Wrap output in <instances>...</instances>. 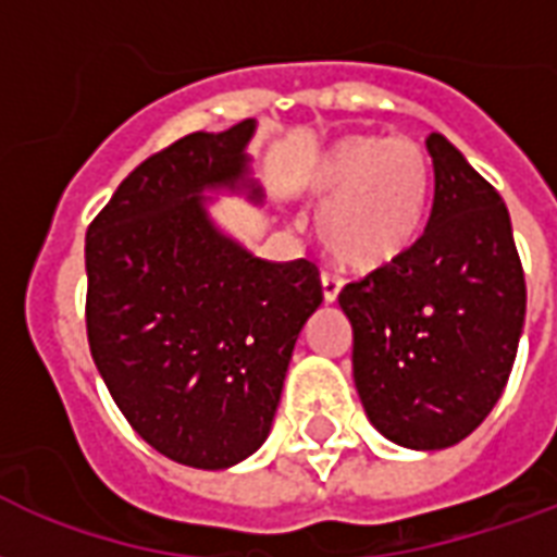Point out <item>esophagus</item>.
<instances>
[{"mask_svg":"<svg viewBox=\"0 0 557 557\" xmlns=\"http://www.w3.org/2000/svg\"><path fill=\"white\" fill-rule=\"evenodd\" d=\"M320 287H323V299H326V302H335L341 294V287H344V282H341L338 275L323 273L320 275Z\"/></svg>","mask_w":557,"mask_h":557,"instance_id":"obj_1","label":"esophagus"}]
</instances>
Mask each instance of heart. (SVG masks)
Masks as SVG:
<instances>
[{
    "label": "heart",
    "mask_w": 557,
    "mask_h": 557,
    "mask_svg": "<svg viewBox=\"0 0 557 557\" xmlns=\"http://www.w3.org/2000/svg\"><path fill=\"white\" fill-rule=\"evenodd\" d=\"M430 189L428 150L409 136H344L308 172V193L323 205L320 239L352 270L385 267L416 246Z\"/></svg>",
    "instance_id": "obj_1"
}]
</instances>
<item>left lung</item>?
Returning <instances> with one entry per match:
<instances>
[{
  "label": "left lung",
  "instance_id": "left-lung-1",
  "mask_svg": "<svg viewBox=\"0 0 557 557\" xmlns=\"http://www.w3.org/2000/svg\"><path fill=\"white\" fill-rule=\"evenodd\" d=\"M433 207L397 261L347 284L352 380L371 424L404 448L466 440L502 397L525 323L510 216L445 136L430 133Z\"/></svg>",
  "mask_w": 557,
  "mask_h": 557
}]
</instances>
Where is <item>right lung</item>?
<instances>
[{"instance_id": "right-lung-1", "label": "right lung", "mask_w": 557, "mask_h": 557, "mask_svg": "<svg viewBox=\"0 0 557 557\" xmlns=\"http://www.w3.org/2000/svg\"><path fill=\"white\" fill-rule=\"evenodd\" d=\"M255 121L189 133L136 165L85 234V329L129 428L193 469H228L273 428L296 335L323 302L306 258L261 261L225 237L205 189L249 186Z\"/></svg>"}]
</instances>
